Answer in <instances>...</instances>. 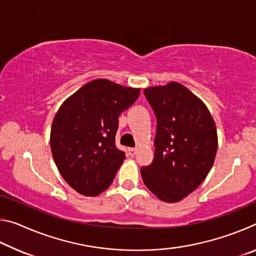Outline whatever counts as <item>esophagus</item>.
Returning a JSON list of instances; mask_svg holds the SVG:
<instances>
[{"label":"esophagus","mask_w":256,"mask_h":256,"mask_svg":"<svg viewBox=\"0 0 256 256\" xmlns=\"http://www.w3.org/2000/svg\"><path fill=\"white\" fill-rule=\"evenodd\" d=\"M136 148H130L128 149V154L131 156V157H133V156H136Z\"/></svg>","instance_id":"obj_1"}]
</instances>
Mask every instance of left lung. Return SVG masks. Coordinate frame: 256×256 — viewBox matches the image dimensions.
<instances>
[{
	"instance_id": "obj_1",
	"label": "left lung",
	"mask_w": 256,
	"mask_h": 256,
	"mask_svg": "<svg viewBox=\"0 0 256 256\" xmlns=\"http://www.w3.org/2000/svg\"><path fill=\"white\" fill-rule=\"evenodd\" d=\"M157 118L154 158L141 168L144 183L164 202H178L209 174L218 148L214 120L209 110L183 84L144 89Z\"/></svg>"
}]
</instances>
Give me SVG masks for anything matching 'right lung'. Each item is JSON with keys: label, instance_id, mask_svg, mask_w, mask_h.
I'll list each match as a JSON object with an SVG mask.
<instances>
[{"label": "right lung", "instance_id": "obj_1", "mask_svg": "<svg viewBox=\"0 0 256 256\" xmlns=\"http://www.w3.org/2000/svg\"><path fill=\"white\" fill-rule=\"evenodd\" d=\"M140 89L106 79L86 84L56 112L50 149L60 174L78 193L94 196L112 184L125 154L115 144L120 112Z\"/></svg>", "mask_w": 256, "mask_h": 256}]
</instances>
